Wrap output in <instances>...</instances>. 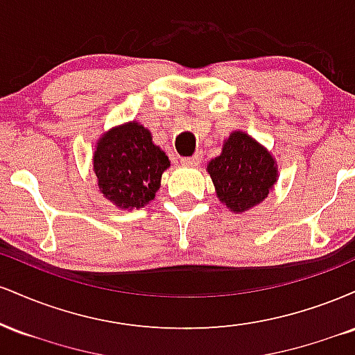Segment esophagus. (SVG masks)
Segmentation results:
<instances>
[{
  "instance_id": "34e87169",
  "label": "esophagus",
  "mask_w": 355,
  "mask_h": 355,
  "mask_svg": "<svg viewBox=\"0 0 355 355\" xmlns=\"http://www.w3.org/2000/svg\"><path fill=\"white\" fill-rule=\"evenodd\" d=\"M182 165H185V166H197V165H200V157H198V155H195V157L182 158Z\"/></svg>"
}]
</instances>
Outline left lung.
<instances>
[{
    "instance_id": "1",
    "label": "left lung",
    "mask_w": 355,
    "mask_h": 355,
    "mask_svg": "<svg viewBox=\"0 0 355 355\" xmlns=\"http://www.w3.org/2000/svg\"><path fill=\"white\" fill-rule=\"evenodd\" d=\"M207 172L217 198L234 214L266 200L279 178L274 155L242 130L225 138L222 153L207 164Z\"/></svg>"
}]
</instances>
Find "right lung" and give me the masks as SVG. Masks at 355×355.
<instances>
[{
    "label": "right lung",
    "mask_w": 355,
    "mask_h": 355,
    "mask_svg": "<svg viewBox=\"0 0 355 355\" xmlns=\"http://www.w3.org/2000/svg\"><path fill=\"white\" fill-rule=\"evenodd\" d=\"M168 166V157L138 121L110 128L93 153L100 193L121 210L141 209L152 202Z\"/></svg>",
    "instance_id": "obj_1"
}]
</instances>
